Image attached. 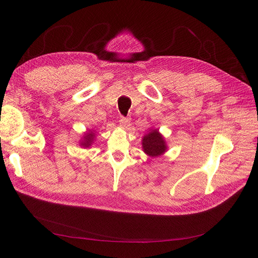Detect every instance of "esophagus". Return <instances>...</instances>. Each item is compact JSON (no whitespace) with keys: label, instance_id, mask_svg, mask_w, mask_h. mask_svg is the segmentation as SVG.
Listing matches in <instances>:
<instances>
[{"label":"esophagus","instance_id":"obj_1","mask_svg":"<svg viewBox=\"0 0 258 258\" xmlns=\"http://www.w3.org/2000/svg\"><path fill=\"white\" fill-rule=\"evenodd\" d=\"M119 124L120 126L122 127H127L128 124H130V120L127 118H124V117H120L119 119Z\"/></svg>","mask_w":258,"mask_h":258}]
</instances>
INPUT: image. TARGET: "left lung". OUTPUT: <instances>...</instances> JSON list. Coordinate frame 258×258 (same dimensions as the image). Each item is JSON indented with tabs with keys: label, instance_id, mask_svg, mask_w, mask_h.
<instances>
[{
	"label": "left lung",
	"instance_id": "8db88e82",
	"mask_svg": "<svg viewBox=\"0 0 258 258\" xmlns=\"http://www.w3.org/2000/svg\"><path fill=\"white\" fill-rule=\"evenodd\" d=\"M142 148L147 156L155 158L163 155L167 150V145L164 137L159 133V130L155 128L151 130L142 138Z\"/></svg>",
	"mask_w": 258,
	"mask_h": 258
}]
</instances>
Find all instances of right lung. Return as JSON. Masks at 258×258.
I'll list each match as a JSON object with an SVG mask.
<instances>
[{"label":"right lung","mask_w":258,"mask_h":258,"mask_svg":"<svg viewBox=\"0 0 258 258\" xmlns=\"http://www.w3.org/2000/svg\"><path fill=\"white\" fill-rule=\"evenodd\" d=\"M94 139H95V133H94V131L90 130L88 133H86L84 135V139L81 140L80 146H83L85 148H89L92 145Z\"/></svg>","instance_id":"obj_1"}]
</instances>
